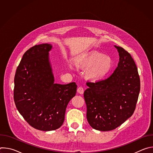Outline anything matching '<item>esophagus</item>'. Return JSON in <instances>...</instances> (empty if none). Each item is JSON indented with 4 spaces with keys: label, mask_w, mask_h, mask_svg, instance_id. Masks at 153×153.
I'll return each mask as SVG.
<instances>
[{
    "label": "esophagus",
    "mask_w": 153,
    "mask_h": 153,
    "mask_svg": "<svg viewBox=\"0 0 153 153\" xmlns=\"http://www.w3.org/2000/svg\"><path fill=\"white\" fill-rule=\"evenodd\" d=\"M77 93H78L79 94H82L83 93V92H84V90H83V88H82V87L80 86V87H79V88H77Z\"/></svg>",
    "instance_id": "obj_1"
}]
</instances>
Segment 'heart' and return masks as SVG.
Returning a JSON list of instances; mask_svg holds the SVG:
<instances>
[{"label":"heart","mask_w":153,"mask_h":153,"mask_svg":"<svg viewBox=\"0 0 153 153\" xmlns=\"http://www.w3.org/2000/svg\"><path fill=\"white\" fill-rule=\"evenodd\" d=\"M76 65L79 68L86 69L85 76L87 79L99 82L111 71L113 63L110 57L92 51L80 56L76 60Z\"/></svg>","instance_id":"b5f03b06"}]
</instances>
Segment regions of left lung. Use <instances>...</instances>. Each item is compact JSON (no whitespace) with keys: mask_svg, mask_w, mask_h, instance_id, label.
Returning <instances> with one entry per match:
<instances>
[{"mask_svg":"<svg viewBox=\"0 0 153 153\" xmlns=\"http://www.w3.org/2000/svg\"><path fill=\"white\" fill-rule=\"evenodd\" d=\"M115 47L120 59L113 74L99 82H87L89 88L83 93L87 120L102 131L116 129L133 115L140 89L134 60L123 48Z\"/></svg>","mask_w":153,"mask_h":153,"instance_id":"8db88e82","label":"left lung"}]
</instances>
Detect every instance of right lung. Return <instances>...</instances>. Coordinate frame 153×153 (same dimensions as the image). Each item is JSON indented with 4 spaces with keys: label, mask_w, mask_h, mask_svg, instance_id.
<instances>
[{
    "label": "right lung",
    "mask_w": 153,
    "mask_h": 153,
    "mask_svg": "<svg viewBox=\"0 0 153 153\" xmlns=\"http://www.w3.org/2000/svg\"><path fill=\"white\" fill-rule=\"evenodd\" d=\"M51 48L44 43L28 50L14 76V100L17 110L30 125L45 131L62 125L67 105L77 90L75 82L54 83L48 59Z\"/></svg>",
    "instance_id": "add662e5"
}]
</instances>
